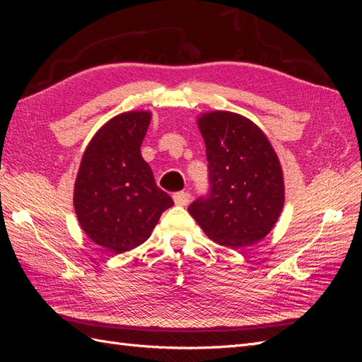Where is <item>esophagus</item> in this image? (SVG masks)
Listing matches in <instances>:
<instances>
[{
	"instance_id": "obj_1",
	"label": "esophagus",
	"mask_w": 362,
	"mask_h": 362,
	"mask_svg": "<svg viewBox=\"0 0 362 362\" xmlns=\"http://www.w3.org/2000/svg\"><path fill=\"white\" fill-rule=\"evenodd\" d=\"M175 205H180V206H185L189 204V199H191V194L187 193V191H179V193H174L173 196Z\"/></svg>"
}]
</instances>
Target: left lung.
Returning a JSON list of instances; mask_svg holds the SVG:
<instances>
[{"label":"left lung","mask_w":362,"mask_h":362,"mask_svg":"<svg viewBox=\"0 0 362 362\" xmlns=\"http://www.w3.org/2000/svg\"><path fill=\"white\" fill-rule=\"evenodd\" d=\"M209 161V193L188 206L205 235L232 249L271 232L284 204L283 173L266 135L241 115L199 118Z\"/></svg>","instance_id":"left-lung-1"}]
</instances>
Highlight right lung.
Returning <instances> with one entry per match:
<instances>
[{"mask_svg": "<svg viewBox=\"0 0 362 362\" xmlns=\"http://www.w3.org/2000/svg\"><path fill=\"white\" fill-rule=\"evenodd\" d=\"M149 112H127L98 130L74 183V210L91 241L122 253L148 240L174 201L153 179L140 146Z\"/></svg>", "mask_w": 362, "mask_h": 362, "instance_id": "1", "label": "right lung"}]
</instances>
